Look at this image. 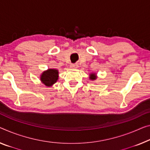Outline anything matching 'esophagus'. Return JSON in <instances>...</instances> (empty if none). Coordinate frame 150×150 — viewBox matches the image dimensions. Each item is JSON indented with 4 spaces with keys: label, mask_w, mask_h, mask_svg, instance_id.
Returning <instances> with one entry per match:
<instances>
[{
    "label": "esophagus",
    "mask_w": 150,
    "mask_h": 150,
    "mask_svg": "<svg viewBox=\"0 0 150 150\" xmlns=\"http://www.w3.org/2000/svg\"><path fill=\"white\" fill-rule=\"evenodd\" d=\"M78 67V65L77 64H71L70 65V68L72 69H77Z\"/></svg>",
    "instance_id": "esophagus-1"
}]
</instances>
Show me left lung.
Returning <instances> with one entry per match:
<instances>
[{
    "mask_svg": "<svg viewBox=\"0 0 150 150\" xmlns=\"http://www.w3.org/2000/svg\"><path fill=\"white\" fill-rule=\"evenodd\" d=\"M96 78H97V76L95 73H91L89 75V79L92 80V81H94V80H95Z\"/></svg>",
    "mask_w": 150,
    "mask_h": 150,
    "instance_id": "obj_1",
    "label": "left lung"
}]
</instances>
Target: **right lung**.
Returning a JSON list of instances; mask_svg holds the SVG:
<instances>
[{
    "mask_svg": "<svg viewBox=\"0 0 150 150\" xmlns=\"http://www.w3.org/2000/svg\"><path fill=\"white\" fill-rule=\"evenodd\" d=\"M59 77V72L56 69L50 68L43 71L40 75V80L46 86H52L56 83Z\"/></svg>",
    "mask_w": 150,
    "mask_h": 150,
    "instance_id": "add662e5",
    "label": "right lung"
}]
</instances>
